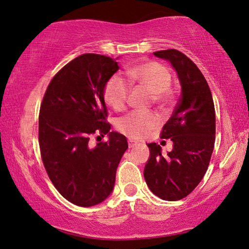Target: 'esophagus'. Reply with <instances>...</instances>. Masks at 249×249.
Listing matches in <instances>:
<instances>
[{"instance_id": "1", "label": "esophagus", "mask_w": 249, "mask_h": 249, "mask_svg": "<svg viewBox=\"0 0 249 249\" xmlns=\"http://www.w3.org/2000/svg\"><path fill=\"white\" fill-rule=\"evenodd\" d=\"M136 145H137L136 142L133 141V140H128V147H129V148H133V147H135Z\"/></svg>"}]
</instances>
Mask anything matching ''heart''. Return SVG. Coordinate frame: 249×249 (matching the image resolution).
<instances>
[{"instance_id":"obj_1","label":"heart","mask_w":249,"mask_h":249,"mask_svg":"<svg viewBox=\"0 0 249 249\" xmlns=\"http://www.w3.org/2000/svg\"><path fill=\"white\" fill-rule=\"evenodd\" d=\"M130 83L140 84L153 93L156 104L163 107L172 102L170 86L172 77L170 71L157 61H146L126 69ZM129 84L119 74L112 75L104 87V100L109 107L121 111L125 107L129 95ZM158 117L153 113L130 112L117 121L116 127L121 133L134 140L144 138L157 127Z\"/></svg>"}]
</instances>
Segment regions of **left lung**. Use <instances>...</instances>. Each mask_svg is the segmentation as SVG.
<instances>
[{
  "label": "left lung",
  "instance_id": "8db88e82",
  "mask_svg": "<svg viewBox=\"0 0 249 249\" xmlns=\"http://www.w3.org/2000/svg\"><path fill=\"white\" fill-rule=\"evenodd\" d=\"M170 61L181 84V98L163 125L161 138H170L172 150L161 154L151 142L144 177L150 191L166 201H177L195 190L208 170L215 142V109L204 75L190 58L176 49L155 52Z\"/></svg>",
  "mask_w": 249,
  "mask_h": 249
}]
</instances>
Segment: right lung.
Masks as SVG:
<instances>
[{"label": "right lung", "mask_w": 249, "mask_h": 249, "mask_svg": "<svg viewBox=\"0 0 249 249\" xmlns=\"http://www.w3.org/2000/svg\"><path fill=\"white\" fill-rule=\"evenodd\" d=\"M119 70L111 57L83 53L61 68L45 92L38 140L49 179L71 203L92 206L111 195L117 166L128 148L124 135L109 132L104 87ZM109 140L91 149V134ZM100 137V136H98Z\"/></svg>", "instance_id": "right-lung-1"}]
</instances>
